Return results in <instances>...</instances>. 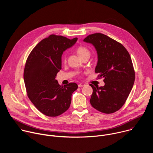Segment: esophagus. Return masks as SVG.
Masks as SVG:
<instances>
[{"label":"esophagus","instance_id":"esophagus-1","mask_svg":"<svg viewBox=\"0 0 153 153\" xmlns=\"http://www.w3.org/2000/svg\"><path fill=\"white\" fill-rule=\"evenodd\" d=\"M85 85V83H79L78 84V86L79 87H82V86H84Z\"/></svg>","mask_w":153,"mask_h":153}]
</instances>
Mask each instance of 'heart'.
<instances>
[{
  "label": "heart",
  "instance_id": "1",
  "mask_svg": "<svg viewBox=\"0 0 153 153\" xmlns=\"http://www.w3.org/2000/svg\"><path fill=\"white\" fill-rule=\"evenodd\" d=\"M77 53L79 54V56L82 59L85 56H90V50L86 48L85 46H79L76 49ZM63 62H66V57H63Z\"/></svg>",
  "mask_w": 153,
  "mask_h": 153
}]
</instances>
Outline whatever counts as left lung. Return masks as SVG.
<instances>
[{"mask_svg": "<svg viewBox=\"0 0 153 153\" xmlns=\"http://www.w3.org/2000/svg\"><path fill=\"white\" fill-rule=\"evenodd\" d=\"M83 41L96 48L95 72L105 82L100 87L90 84L93 90L90 103L102 113H114L124 105L134 85L135 72L130 55L121 43L102 33L90 34Z\"/></svg>", "mask_w": 153, "mask_h": 153, "instance_id": "left-lung-1", "label": "left lung"}]
</instances>
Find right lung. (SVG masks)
I'll list each match as a JSON object with an SVG mask.
<instances>
[{"label": "right lung", "instance_id": "1", "mask_svg": "<svg viewBox=\"0 0 153 153\" xmlns=\"http://www.w3.org/2000/svg\"><path fill=\"white\" fill-rule=\"evenodd\" d=\"M77 40L50 35L42 40L28 56L24 73L27 95L37 110L50 117L58 116L69 108L71 95L78 86H61L56 79L61 70L62 55Z\"/></svg>", "mask_w": 153, "mask_h": 153}]
</instances>
